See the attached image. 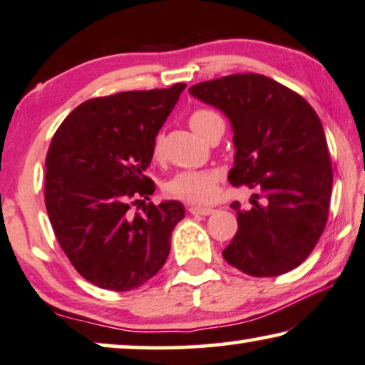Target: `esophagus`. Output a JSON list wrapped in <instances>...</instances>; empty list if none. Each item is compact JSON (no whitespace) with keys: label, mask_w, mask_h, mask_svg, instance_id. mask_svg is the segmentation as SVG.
Segmentation results:
<instances>
[{"label":"esophagus","mask_w":365,"mask_h":365,"mask_svg":"<svg viewBox=\"0 0 365 365\" xmlns=\"http://www.w3.org/2000/svg\"><path fill=\"white\" fill-rule=\"evenodd\" d=\"M188 212H190L192 215H202V217H207V215H210V213H213V208H208V207H195V205H192L190 208H188Z\"/></svg>","instance_id":"esophagus-1"}]
</instances>
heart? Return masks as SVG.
<instances>
[{"label":"heart","instance_id":"heart-1","mask_svg":"<svg viewBox=\"0 0 365 365\" xmlns=\"http://www.w3.org/2000/svg\"><path fill=\"white\" fill-rule=\"evenodd\" d=\"M220 121H223L220 115L213 110L203 108L193 111L190 115L192 130L202 138L213 125L220 123ZM160 148H162V138L158 137L153 147L155 155L160 153ZM222 173L218 170H188V172L177 173L167 183V192L178 200L202 205V203H208L215 198L217 183Z\"/></svg>","mask_w":365,"mask_h":365}]
</instances>
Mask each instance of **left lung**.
<instances>
[{"label":"left lung","instance_id":"8db88e82","mask_svg":"<svg viewBox=\"0 0 365 365\" xmlns=\"http://www.w3.org/2000/svg\"><path fill=\"white\" fill-rule=\"evenodd\" d=\"M190 95L230 120L235 162L228 182L255 193L237 212L239 230L223 259L252 277L295 269L322 235L332 192V162L320 118L299 93L257 73L193 85Z\"/></svg>","mask_w":365,"mask_h":365}]
</instances>
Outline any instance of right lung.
Here are the masks:
<instances>
[{"label":"right lung","mask_w":365,"mask_h":365,"mask_svg":"<svg viewBox=\"0 0 365 365\" xmlns=\"http://www.w3.org/2000/svg\"><path fill=\"white\" fill-rule=\"evenodd\" d=\"M185 83L121 91L76 106L53 135L45 203L58 244L78 274L100 289L128 292L162 269L185 217L177 200L152 202L145 175L155 137ZM143 207L133 214V207Z\"/></svg>","instance_id":"1"}]
</instances>
